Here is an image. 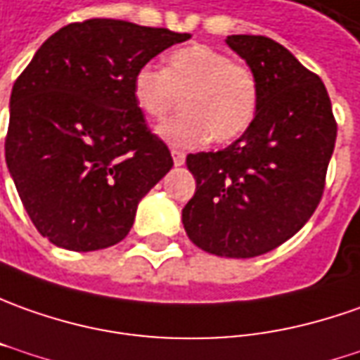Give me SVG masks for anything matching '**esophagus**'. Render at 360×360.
<instances>
[{
  "label": "esophagus",
  "instance_id": "obj_1",
  "mask_svg": "<svg viewBox=\"0 0 360 360\" xmlns=\"http://www.w3.org/2000/svg\"><path fill=\"white\" fill-rule=\"evenodd\" d=\"M172 160H174V166H182L186 162V154L178 148H172Z\"/></svg>",
  "mask_w": 360,
  "mask_h": 360
}]
</instances>
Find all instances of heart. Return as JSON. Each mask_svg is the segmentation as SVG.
<instances>
[{
	"label": "heart",
	"instance_id": "b5f03b06",
	"mask_svg": "<svg viewBox=\"0 0 360 360\" xmlns=\"http://www.w3.org/2000/svg\"><path fill=\"white\" fill-rule=\"evenodd\" d=\"M132 98L150 120L168 117L182 98L184 112L158 127V136L192 148L210 139L216 144L240 139L250 129L259 98L252 69L221 51L194 43L172 51L166 67L142 65L132 75Z\"/></svg>",
	"mask_w": 360,
	"mask_h": 360
}]
</instances>
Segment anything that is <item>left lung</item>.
Instances as JSON below:
<instances>
[{
    "instance_id": "obj_1",
    "label": "left lung",
    "mask_w": 360,
    "mask_h": 360,
    "mask_svg": "<svg viewBox=\"0 0 360 360\" xmlns=\"http://www.w3.org/2000/svg\"><path fill=\"white\" fill-rule=\"evenodd\" d=\"M226 43L257 77V110L228 148L188 154L196 192L182 224L204 252L255 257L295 236L319 206L337 122L323 81L283 45L264 35Z\"/></svg>"
}]
</instances>
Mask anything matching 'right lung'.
<instances>
[{
	"label": "right lung",
	"instance_id": "obj_1",
	"mask_svg": "<svg viewBox=\"0 0 360 360\" xmlns=\"http://www.w3.org/2000/svg\"><path fill=\"white\" fill-rule=\"evenodd\" d=\"M190 33L86 19L53 33L9 98L6 162L43 238L71 252L110 248L170 168L132 98V75Z\"/></svg>",
	"mask_w": 360,
	"mask_h": 360
}]
</instances>
